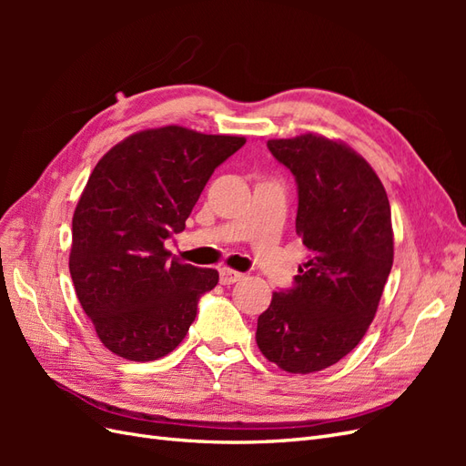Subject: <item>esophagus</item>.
I'll return each mask as SVG.
<instances>
[{
    "label": "esophagus",
    "instance_id": "esophagus-1",
    "mask_svg": "<svg viewBox=\"0 0 466 466\" xmlns=\"http://www.w3.org/2000/svg\"><path fill=\"white\" fill-rule=\"evenodd\" d=\"M243 279V274L237 272V270H231V268H221L219 270V281L223 286H231L235 284V281Z\"/></svg>",
    "mask_w": 466,
    "mask_h": 466
}]
</instances>
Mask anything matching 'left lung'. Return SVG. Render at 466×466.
Listing matches in <instances>:
<instances>
[{"instance_id":"1","label":"left lung","mask_w":466,"mask_h":466,"mask_svg":"<svg viewBox=\"0 0 466 466\" xmlns=\"http://www.w3.org/2000/svg\"><path fill=\"white\" fill-rule=\"evenodd\" d=\"M268 149L298 182L295 231L309 258L258 317L257 344L279 370L315 373L350 354L377 313L394 255L390 206L344 142L301 134L268 139Z\"/></svg>"}]
</instances>
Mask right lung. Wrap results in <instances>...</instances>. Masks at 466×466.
Returning <instances> with one entry per match:
<instances>
[{
	"mask_svg": "<svg viewBox=\"0 0 466 466\" xmlns=\"http://www.w3.org/2000/svg\"><path fill=\"white\" fill-rule=\"evenodd\" d=\"M245 142L163 126L126 137L93 168L74 211L69 274L112 354L153 361L185 340L219 274L171 258L165 241L185 229L211 173Z\"/></svg>",
	"mask_w": 466,
	"mask_h": 466,
	"instance_id": "right-lung-1",
	"label": "right lung"
}]
</instances>
